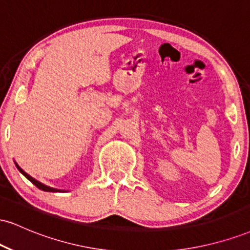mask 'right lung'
Wrapping results in <instances>:
<instances>
[{
  "mask_svg": "<svg viewBox=\"0 0 250 250\" xmlns=\"http://www.w3.org/2000/svg\"><path fill=\"white\" fill-rule=\"evenodd\" d=\"M15 165H16L17 169H19V170H20V173H22V174H23L24 176L27 177V179L29 180L31 183H33V185H35L36 187L39 188V189H41V190H44V191H51V193H61V191H64V190H61V189H55V188H51V187H48V186L43 185V183L40 182V181L35 180V179H34V177H31L29 174H27V173H25V171L23 170V169H22L21 167H20V166L17 165V163H15Z\"/></svg>",
  "mask_w": 250,
  "mask_h": 250,
  "instance_id": "right-lung-1",
  "label": "right lung"
}]
</instances>
